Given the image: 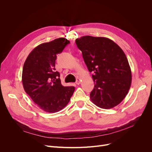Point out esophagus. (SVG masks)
Instances as JSON below:
<instances>
[{"mask_svg": "<svg viewBox=\"0 0 152 152\" xmlns=\"http://www.w3.org/2000/svg\"><path fill=\"white\" fill-rule=\"evenodd\" d=\"M76 84H77V85L80 84H81V80H80V79H77V80H76Z\"/></svg>", "mask_w": 152, "mask_h": 152, "instance_id": "1", "label": "esophagus"}]
</instances>
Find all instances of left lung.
<instances>
[{"label": "left lung", "mask_w": 152, "mask_h": 152, "mask_svg": "<svg viewBox=\"0 0 152 152\" xmlns=\"http://www.w3.org/2000/svg\"><path fill=\"white\" fill-rule=\"evenodd\" d=\"M76 44L89 72L93 73L92 102L104 109L119 104L132 81L131 68L123 50L112 40L103 37L83 36L76 40Z\"/></svg>", "instance_id": "1"}]
</instances>
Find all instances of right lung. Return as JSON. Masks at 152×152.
<instances>
[{
    "label": "right lung",
    "instance_id": "right-lung-1",
    "mask_svg": "<svg viewBox=\"0 0 152 152\" xmlns=\"http://www.w3.org/2000/svg\"><path fill=\"white\" fill-rule=\"evenodd\" d=\"M69 41L56 39L39 45L32 50L24 63L22 83L25 92L40 108L55 113L65 107L75 87L61 85L59 72L55 70L57 54L62 52Z\"/></svg>",
    "mask_w": 152,
    "mask_h": 152
}]
</instances>
